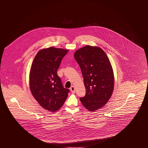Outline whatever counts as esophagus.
<instances>
[{
  "label": "esophagus",
  "mask_w": 148,
  "mask_h": 148,
  "mask_svg": "<svg viewBox=\"0 0 148 148\" xmlns=\"http://www.w3.org/2000/svg\"><path fill=\"white\" fill-rule=\"evenodd\" d=\"M71 92L72 93H75V87L74 86H71V88H70Z\"/></svg>",
  "instance_id": "1"
}]
</instances>
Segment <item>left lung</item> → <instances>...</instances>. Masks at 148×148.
Masks as SVG:
<instances>
[{
	"instance_id": "1",
	"label": "left lung",
	"mask_w": 148,
	"mask_h": 148,
	"mask_svg": "<svg viewBox=\"0 0 148 148\" xmlns=\"http://www.w3.org/2000/svg\"><path fill=\"white\" fill-rule=\"evenodd\" d=\"M74 56L81 69L86 89L80 101L87 110H97L113 94L114 75L110 62L101 48L90 45L77 50Z\"/></svg>"
}]
</instances>
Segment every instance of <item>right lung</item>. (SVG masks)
I'll list each match as a JSON object with an SVG mask.
<instances>
[{"instance_id": "add662e5", "label": "right lung", "mask_w": 148, "mask_h": 148, "mask_svg": "<svg viewBox=\"0 0 148 148\" xmlns=\"http://www.w3.org/2000/svg\"><path fill=\"white\" fill-rule=\"evenodd\" d=\"M69 50L49 47L40 50L33 60L29 73V87L33 96L49 112L58 110L70 92L64 88L57 75L61 61Z\"/></svg>"}]
</instances>
